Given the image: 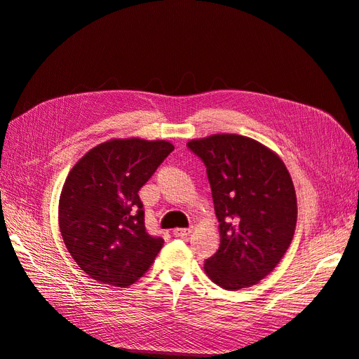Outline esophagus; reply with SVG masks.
Listing matches in <instances>:
<instances>
[{
    "mask_svg": "<svg viewBox=\"0 0 359 359\" xmlns=\"http://www.w3.org/2000/svg\"><path fill=\"white\" fill-rule=\"evenodd\" d=\"M191 231H193V228H176L172 231V236L174 237H187L191 234Z\"/></svg>",
    "mask_w": 359,
    "mask_h": 359,
    "instance_id": "1",
    "label": "esophagus"
}]
</instances>
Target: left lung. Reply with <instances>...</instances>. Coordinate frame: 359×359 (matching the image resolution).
I'll return each instance as SVG.
<instances>
[{"instance_id":"1","label":"left lung","mask_w":359,"mask_h":359,"mask_svg":"<svg viewBox=\"0 0 359 359\" xmlns=\"http://www.w3.org/2000/svg\"><path fill=\"white\" fill-rule=\"evenodd\" d=\"M206 166L220 248L205 260L215 285L249 287L273 271L292 241L297 196L280 157L260 142L214 135L187 145Z\"/></svg>"}]
</instances>
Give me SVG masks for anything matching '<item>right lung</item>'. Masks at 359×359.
I'll list each match as a JSON object with an SVG mask.
<instances>
[{"label": "right lung", "mask_w": 359, "mask_h": 359, "mask_svg": "<svg viewBox=\"0 0 359 359\" xmlns=\"http://www.w3.org/2000/svg\"><path fill=\"white\" fill-rule=\"evenodd\" d=\"M172 149L165 140H108L69 172L60 228L65 248L90 278L127 287L154 262L163 238L147 232L137 193Z\"/></svg>", "instance_id": "1"}]
</instances>
